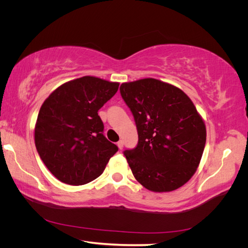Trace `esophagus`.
<instances>
[{"mask_svg":"<svg viewBox=\"0 0 248 248\" xmlns=\"http://www.w3.org/2000/svg\"><path fill=\"white\" fill-rule=\"evenodd\" d=\"M117 146H118V148L120 149V150H122L123 149V147H124V142H123V140H119L118 142H117Z\"/></svg>","mask_w":248,"mask_h":248,"instance_id":"34e87169","label":"esophagus"}]
</instances>
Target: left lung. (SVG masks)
<instances>
[{
    "label": "left lung",
    "instance_id": "8db88e82",
    "mask_svg": "<svg viewBox=\"0 0 248 248\" xmlns=\"http://www.w3.org/2000/svg\"><path fill=\"white\" fill-rule=\"evenodd\" d=\"M139 142L124 155L132 174L154 192L178 189L193 176L206 144V126L181 89L155 78L123 82Z\"/></svg>",
    "mask_w": 248,
    "mask_h": 248
}]
</instances>
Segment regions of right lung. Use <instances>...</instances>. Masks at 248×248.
<instances>
[{
	"instance_id": "obj_1",
	"label": "right lung",
	"mask_w": 248,
	"mask_h": 248,
	"mask_svg": "<svg viewBox=\"0 0 248 248\" xmlns=\"http://www.w3.org/2000/svg\"><path fill=\"white\" fill-rule=\"evenodd\" d=\"M119 82L82 77L58 87L40 108L35 145L43 163L60 181L82 185L99 177L118 147L103 136L98 110Z\"/></svg>"
}]
</instances>
